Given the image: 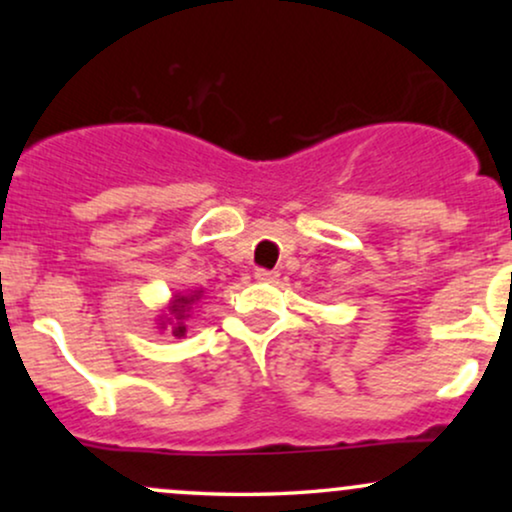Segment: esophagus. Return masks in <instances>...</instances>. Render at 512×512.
I'll use <instances>...</instances> for the list:
<instances>
[{"instance_id": "1", "label": "esophagus", "mask_w": 512, "mask_h": 512, "mask_svg": "<svg viewBox=\"0 0 512 512\" xmlns=\"http://www.w3.org/2000/svg\"><path fill=\"white\" fill-rule=\"evenodd\" d=\"M276 272H272V269H255V279L257 281H276Z\"/></svg>"}]
</instances>
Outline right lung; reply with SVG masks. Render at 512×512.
I'll use <instances>...</instances> for the list:
<instances>
[{
    "label": "right lung",
    "instance_id": "right-lung-1",
    "mask_svg": "<svg viewBox=\"0 0 512 512\" xmlns=\"http://www.w3.org/2000/svg\"><path fill=\"white\" fill-rule=\"evenodd\" d=\"M195 303V298H175V305L170 310H173L175 315V327H173V334L175 337H182L185 334V325H182V320H185V313H187V305Z\"/></svg>",
    "mask_w": 512,
    "mask_h": 512
}]
</instances>
